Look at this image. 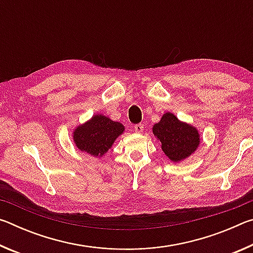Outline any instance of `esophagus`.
<instances>
[{"mask_svg":"<svg viewBox=\"0 0 253 253\" xmlns=\"http://www.w3.org/2000/svg\"><path fill=\"white\" fill-rule=\"evenodd\" d=\"M134 129H135L136 132L140 134V132H143V130H144V125H143V124H136Z\"/></svg>","mask_w":253,"mask_h":253,"instance_id":"obj_1","label":"esophagus"}]
</instances>
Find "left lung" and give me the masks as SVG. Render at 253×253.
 Returning a JSON list of instances; mask_svg holds the SVG:
<instances>
[{
    "mask_svg": "<svg viewBox=\"0 0 253 253\" xmlns=\"http://www.w3.org/2000/svg\"><path fill=\"white\" fill-rule=\"evenodd\" d=\"M153 132L161 140L163 152L174 162L190 156L200 144L198 130L181 123L170 113H166L161 122L154 125Z\"/></svg>",
    "mask_w": 253,
    "mask_h": 253,
    "instance_id": "obj_1",
    "label": "left lung"
}]
</instances>
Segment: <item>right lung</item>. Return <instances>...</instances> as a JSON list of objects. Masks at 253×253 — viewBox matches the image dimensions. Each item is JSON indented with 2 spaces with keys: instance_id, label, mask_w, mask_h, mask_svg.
Masks as SVG:
<instances>
[{
  "instance_id": "1",
  "label": "right lung",
  "mask_w": 253,
  "mask_h": 253,
  "mask_svg": "<svg viewBox=\"0 0 253 253\" xmlns=\"http://www.w3.org/2000/svg\"><path fill=\"white\" fill-rule=\"evenodd\" d=\"M123 131L124 126L121 123L110 121L102 115H96L84 125L77 128L74 138L80 151L93 156H101Z\"/></svg>"
}]
</instances>
